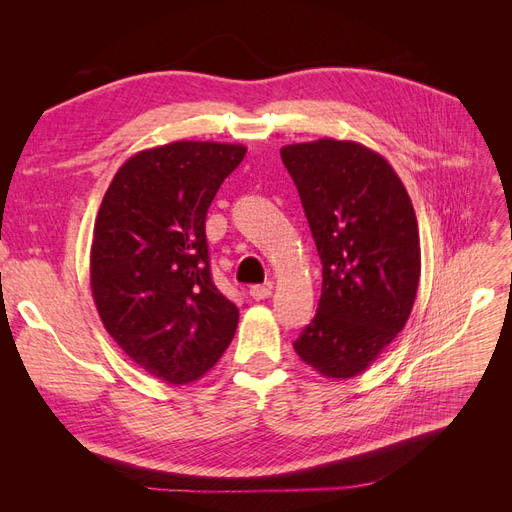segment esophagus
Here are the masks:
<instances>
[{"label":"esophagus","instance_id":"esophagus-1","mask_svg":"<svg viewBox=\"0 0 512 512\" xmlns=\"http://www.w3.org/2000/svg\"><path fill=\"white\" fill-rule=\"evenodd\" d=\"M250 297L256 299V301L269 299V297H271V286H269V284H267V286H265V284H262V286H260V284L252 286V288H250Z\"/></svg>","mask_w":512,"mask_h":512}]
</instances>
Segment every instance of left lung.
Listing matches in <instances>:
<instances>
[{
    "label": "left lung",
    "instance_id": "obj_1",
    "mask_svg": "<svg viewBox=\"0 0 512 512\" xmlns=\"http://www.w3.org/2000/svg\"><path fill=\"white\" fill-rule=\"evenodd\" d=\"M322 262L314 320L294 352L324 378L359 376L412 312L421 243L404 183L380 153L320 138L282 147Z\"/></svg>",
    "mask_w": 512,
    "mask_h": 512
}]
</instances>
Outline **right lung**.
Listing matches in <instances>:
<instances>
[{"instance_id":"right-lung-1","label":"right lung","mask_w":512,"mask_h":512,"mask_svg":"<svg viewBox=\"0 0 512 512\" xmlns=\"http://www.w3.org/2000/svg\"><path fill=\"white\" fill-rule=\"evenodd\" d=\"M243 145L177 141L138 151L102 198L91 294L104 329L168 384L205 376L232 342L237 305L213 284L205 220Z\"/></svg>"}]
</instances>
